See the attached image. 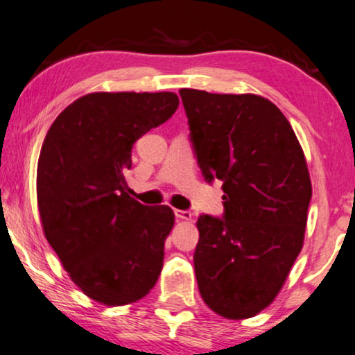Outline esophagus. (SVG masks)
I'll return each mask as SVG.
<instances>
[{"mask_svg":"<svg viewBox=\"0 0 355 355\" xmlns=\"http://www.w3.org/2000/svg\"><path fill=\"white\" fill-rule=\"evenodd\" d=\"M174 215H176L178 220H184V222H191L192 214L189 210H174Z\"/></svg>","mask_w":355,"mask_h":355,"instance_id":"34e87169","label":"esophagus"}]
</instances>
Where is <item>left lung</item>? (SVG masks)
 <instances>
[{
  "label": "left lung",
  "instance_id": "obj_1",
  "mask_svg": "<svg viewBox=\"0 0 355 355\" xmlns=\"http://www.w3.org/2000/svg\"><path fill=\"white\" fill-rule=\"evenodd\" d=\"M179 94L202 174L223 181L225 192V217L197 220L199 292L223 318H252L275 300L303 248L311 199L305 153L262 96Z\"/></svg>",
  "mask_w": 355,
  "mask_h": 355
}]
</instances>
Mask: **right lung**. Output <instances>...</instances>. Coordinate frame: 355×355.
Segmentation results:
<instances>
[{"mask_svg":"<svg viewBox=\"0 0 355 355\" xmlns=\"http://www.w3.org/2000/svg\"><path fill=\"white\" fill-rule=\"evenodd\" d=\"M174 93H91L55 119L37 163L45 238L86 297L130 305L155 287L174 225L128 196L132 146L176 112Z\"/></svg>","mask_w":355,"mask_h":355,"instance_id":"right-lung-1","label":"right lung"}]
</instances>
